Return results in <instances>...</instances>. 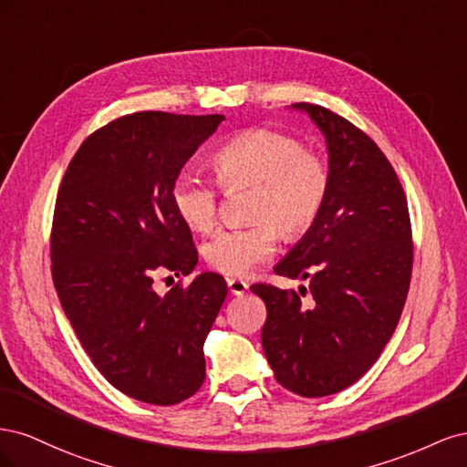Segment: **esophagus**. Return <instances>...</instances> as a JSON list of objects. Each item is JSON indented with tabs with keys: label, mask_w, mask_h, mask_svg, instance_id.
Instances as JSON below:
<instances>
[{
	"label": "esophagus",
	"mask_w": 467,
	"mask_h": 467,
	"mask_svg": "<svg viewBox=\"0 0 467 467\" xmlns=\"http://www.w3.org/2000/svg\"><path fill=\"white\" fill-rule=\"evenodd\" d=\"M228 288H230V292L234 294V296H244L245 292H247V288H249V285L245 280H242V278H228Z\"/></svg>",
	"instance_id": "1"
}]
</instances>
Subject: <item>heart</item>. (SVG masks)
Listing matches in <instances>:
<instances>
[{"label":"heart","instance_id":"b5f03b06","mask_svg":"<svg viewBox=\"0 0 467 467\" xmlns=\"http://www.w3.org/2000/svg\"><path fill=\"white\" fill-rule=\"evenodd\" d=\"M223 191L251 187L244 228H223L204 245L206 263L232 276L249 273L273 255L278 232L300 239L321 216L331 192V169L298 138L271 129H253L232 138L210 160ZM220 192L210 181L181 171L171 185V204L192 232L206 234L218 218Z\"/></svg>","mask_w":467,"mask_h":467}]
</instances>
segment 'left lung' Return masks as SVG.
I'll list each match as a JSON object with an SVG mask.
<instances>
[{
  "label": "left lung",
  "mask_w": 467,
  "mask_h": 467,
  "mask_svg": "<svg viewBox=\"0 0 467 467\" xmlns=\"http://www.w3.org/2000/svg\"><path fill=\"white\" fill-rule=\"evenodd\" d=\"M327 140L331 192L321 216L275 275L309 288L257 282L265 357L282 388L323 398L355 384L398 327L413 271V234L398 173L374 140L337 112L296 103Z\"/></svg>",
  "instance_id": "obj_1"
}]
</instances>
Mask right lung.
<instances>
[{
    "label": "right lung",
    "mask_w": 467,
    "mask_h": 467,
    "mask_svg": "<svg viewBox=\"0 0 467 467\" xmlns=\"http://www.w3.org/2000/svg\"><path fill=\"white\" fill-rule=\"evenodd\" d=\"M222 120L163 110L110 120L83 140L56 196L54 288L95 368L138 401L181 403L206 376L228 285L216 273L182 285L199 253L171 185ZM161 272L182 276L163 296L152 286Z\"/></svg>",
    "instance_id": "obj_1"
}]
</instances>
